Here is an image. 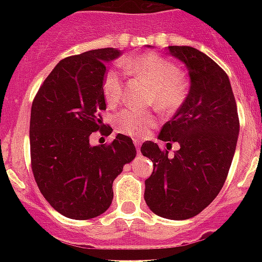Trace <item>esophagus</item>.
Wrapping results in <instances>:
<instances>
[{"mask_svg":"<svg viewBox=\"0 0 262 262\" xmlns=\"http://www.w3.org/2000/svg\"><path fill=\"white\" fill-rule=\"evenodd\" d=\"M133 143H135V145H136V149H137V152H139V149H140V145H141V141H140V140H133Z\"/></svg>","mask_w":262,"mask_h":262,"instance_id":"1","label":"esophagus"}]
</instances>
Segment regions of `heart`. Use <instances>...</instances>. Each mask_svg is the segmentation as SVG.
Here are the masks:
<instances>
[{
    "mask_svg": "<svg viewBox=\"0 0 262 262\" xmlns=\"http://www.w3.org/2000/svg\"><path fill=\"white\" fill-rule=\"evenodd\" d=\"M121 67L126 73L145 80L149 85L148 103L155 104L162 113L171 114L182 106L187 96L189 83L177 63L159 54H144L136 58H125ZM103 95L107 103L114 106L122 99L123 79L121 72L108 69L103 77ZM117 127L130 137H143L156 125L152 110L123 108L117 115Z\"/></svg>",
    "mask_w": 262,
    "mask_h": 262,
    "instance_id": "obj_1",
    "label": "heart"
}]
</instances>
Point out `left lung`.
I'll list each match as a JSON object with an SVG mask.
<instances>
[{
    "label": "left lung",
    "mask_w": 262,
    "mask_h": 262,
    "mask_svg": "<svg viewBox=\"0 0 262 262\" xmlns=\"http://www.w3.org/2000/svg\"><path fill=\"white\" fill-rule=\"evenodd\" d=\"M168 51L189 69L190 91L159 133L167 149L154 141L141 145V154L154 163L144 200L158 216L185 220L199 215L222 190L235 152L239 118L228 76L213 59L194 47L168 46ZM175 141L180 149L171 157L168 149Z\"/></svg>",
    "instance_id": "1"
}]
</instances>
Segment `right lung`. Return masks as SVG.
Masks as SVG:
<instances>
[{
    "instance_id": "add662e5",
    "label": "right lung",
    "mask_w": 262,
    "mask_h": 262,
    "mask_svg": "<svg viewBox=\"0 0 262 262\" xmlns=\"http://www.w3.org/2000/svg\"><path fill=\"white\" fill-rule=\"evenodd\" d=\"M113 47L61 59L43 81L31 107V167L47 203L69 219L102 215L113 201V182L136 156L130 137L92 147L94 132L111 135L102 121L106 63L119 57Z\"/></svg>"
}]
</instances>
